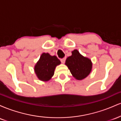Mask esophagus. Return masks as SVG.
<instances>
[{
	"label": "esophagus",
	"mask_w": 121,
	"mask_h": 121,
	"mask_svg": "<svg viewBox=\"0 0 121 121\" xmlns=\"http://www.w3.org/2000/svg\"><path fill=\"white\" fill-rule=\"evenodd\" d=\"M61 60V62H62V63H64L65 62V60H66V58L65 57H64V58H63V59H61L60 60Z\"/></svg>",
	"instance_id": "obj_1"
}]
</instances>
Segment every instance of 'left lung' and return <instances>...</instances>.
I'll list each match as a JSON object with an SVG mask.
<instances>
[{
    "instance_id": "8db88e82",
    "label": "left lung",
    "mask_w": 121,
    "mask_h": 121,
    "mask_svg": "<svg viewBox=\"0 0 121 121\" xmlns=\"http://www.w3.org/2000/svg\"><path fill=\"white\" fill-rule=\"evenodd\" d=\"M72 53V56L66 59L65 65L75 78L81 80L91 73L92 63L91 60L82 56L77 50H74Z\"/></svg>"
}]
</instances>
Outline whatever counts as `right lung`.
<instances>
[{"instance_id":"right-lung-1","label":"right lung","mask_w":121,"mask_h":121,"mask_svg":"<svg viewBox=\"0 0 121 121\" xmlns=\"http://www.w3.org/2000/svg\"><path fill=\"white\" fill-rule=\"evenodd\" d=\"M60 63L56 56H52L48 53H43L35 66V72L40 80L48 81L53 76L56 66Z\"/></svg>"}]
</instances>
